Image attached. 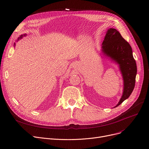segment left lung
Returning a JSON list of instances; mask_svg holds the SVG:
<instances>
[{
  "label": "left lung",
  "instance_id": "left-lung-1",
  "mask_svg": "<svg viewBox=\"0 0 149 149\" xmlns=\"http://www.w3.org/2000/svg\"><path fill=\"white\" fill-rule=\"evenodd\" d=\"M101 54L118 65L123 80V91L118 106L127 99L135 88L137 67L129 43L114 28L107 29L101 45Z\"/></svg>",
  "mask_w": 149,
  "mask_h": 149
}]
</instances>
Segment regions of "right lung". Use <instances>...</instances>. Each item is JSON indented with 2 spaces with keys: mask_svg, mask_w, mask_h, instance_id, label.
I'll use <instances>...</instances> for the list:
<instances>
[{
  "mask_svg": "<svg viewBox=\"0 0 149 149\" xmlns=\"http://www.w3.org/2000/svg\"><path fill=\"white\" fill-rule=\"evenodd\" d=\"M27 34H22V35H20V37L17 38V42L18 41V40H20V39H21V38H22L23 37H25L26 36ZM14 47H15V43H14Z\"/></svg>",
  "mask_w": 149,
  "mask_h": 149,
  "instance_id": "obj_1",
  "label": "right lung"
}]
</instances>
